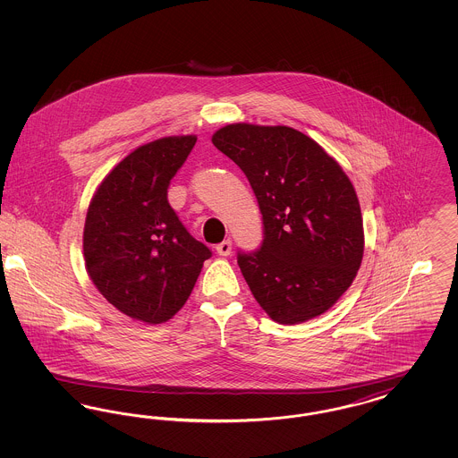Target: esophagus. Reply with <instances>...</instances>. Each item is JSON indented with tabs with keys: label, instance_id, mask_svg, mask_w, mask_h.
<instances>
[{
	"label": "esophagus",
	"instance_id": "1",
	"mask_svg": "<svg viewBox=\"0 0 458 458\" xmlns=\"http://www.w3.org/2000/svg\"><path fill=\"white\" fill-rule=\"evenodd\" d=\"M216 252L219 256H230L232 252V240H223L221 243L216 245Z\"/></svg>",
	"mask_w": 458,
	"mask_h": 458
}]
</instances>
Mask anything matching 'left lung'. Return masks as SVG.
<instances>
[{
    "mask_svg": "<svg viewBox=\"0 0 458 458\" xmlns=\"http://www.w3.org/2000/svg\"><path fill=\"white\" fill-rule=\"evenodd\" d=\"M213 144L245 174L262 215V242L237 262L252 295L280 325L327 312L362 261L359 199L342 166L302 131L235 123Z\"/></svg>",
    "mask_w": 458,
    "mask_h": 458,
    "instance_id": "1",
    "label": "left lung"
}]
</instances>
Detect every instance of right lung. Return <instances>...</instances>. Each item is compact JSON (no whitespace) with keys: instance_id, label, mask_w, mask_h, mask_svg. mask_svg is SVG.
Returning <instances> with one entry per match:
<instances>
[{"instance_id":"1","label":"right lung","mask_w":458,"mask_h":458,"mask_svg":"<svg viewBox=\"0 0 458 458\" xmlns=\"http://www.w3.org/2000/svg\"><path fill=\"white\" fill-rule=\"evenodd\" d=\"M197 137H165L140 146L103 180L89 206L84 258L109 304L159 325L187 302L211 258L168 202V187Z\"/></svg>"}]
</instances>
